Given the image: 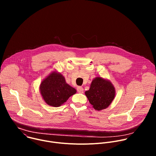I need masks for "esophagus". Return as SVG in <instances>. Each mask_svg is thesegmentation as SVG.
I'll use <instances>...</instances> for the list:
<instances>
[{
    "label": "esophagus",
    "instance_id": "esophagus-1",
    "mask_svg": "<svg viewBox=\"0 0 156 156\" xmlns=\"http://www.w3.org/2000/svg\"><path fill=\"white\" fill-rule=\"evenodd\" d=\"M83 91H84V90L81 86H78L77 87V91L79 93H83Z\"/></svg>",
    "mask_w": 156,
    "mask_h": 156
}]
</instances>
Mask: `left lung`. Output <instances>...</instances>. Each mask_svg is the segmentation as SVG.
Masks as SVG:
<instances>
[{
  "label": "left lung",
  "instance_id": "obj_1",
  "mask_svg": "<svg viewBox=\"0 0 156 156\" xmlns=\"http://www.w3.org/2000/svg\"><path fill=\"white\" fill-rule=\"evenodd\" d=\"M85 95L93 107L98 111L107 108L115 96V89L108 80L98 76L93 80Z\"/></svg>",
  "mask_w": 156,
  "mask_h": 156
}]
</instances>
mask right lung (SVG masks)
Returning <instances> with one entry per match:
<instances>
[{"mask_svg":"<svg viewBox=\"0 0 156 156\" xmlns=\"http://www.w3.org/2000/svg\"><path fill=\"white\" fill-rule=\"evenodd\" d=\"M39 91L48 105L57 107L64 104L76 93V90L66 83L65 77L56 70L52 72L41 83Z\"/></svg>","mask_w":156,"mask_h":156,"instance_id":"right-lung-1","label":"right lung"}]
</instances>
